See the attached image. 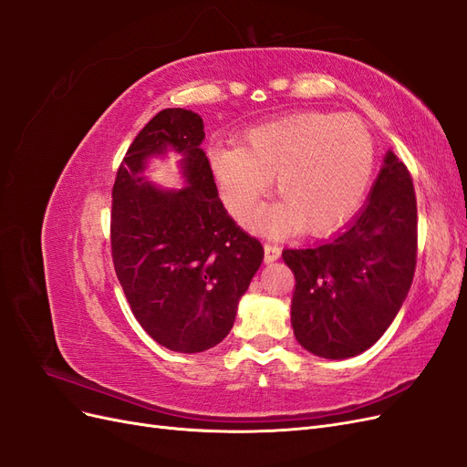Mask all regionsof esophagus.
Listing matches in <instances>:
<instances>
[{
  "label": "esophagus",
  "instance_id": "esophagus-1",
  "mask_svg": "<svg viewBox=\"0 0 467 467\" xmlns=\"http://www.w3.org/2000/svg\"><path fill=\"white\" fill-rule=\"evenodd\" d=\"M280 257V247L275 244H265V263H275Z\"/></svg>",
  "mask_w": 467,
  "mask_h": 467
}]
</instances>
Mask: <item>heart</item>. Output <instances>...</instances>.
<instances>
[{
	"instance_id": "b5f03b06",
	"label": "heart",
	"mask_w": 467,
	"mask_h": 467,
	"mask_svg": "<svg viewBox=\"0 0 467 467\" xmlns=\"http://www.w3.org/2000/svg\"><path fill=\"white\" fill-rule=\"evenodd\" d=\"M208 163L235 216H245L275 177L282 201L251 216L255 230L278 235L302 225L325 235L343 228L364 204L376 146L357 117L306 110L247 130L245 146H210Z\"/></svg>"
}]
</instances>
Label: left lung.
Here are the masks:
<instances>
[{
  "label": "left lung",
  "mask_w": 467,
  "mask_h": 467,
  "mask_svg": "<svg viewBox=\"0 0 467 467\" xmlns=\"http://www.w3.org/2000/svg\"><path fill=\"white\" fill-rule=\"evenodd\" d=\"M296 278L292 327L321 358L370 348L398 316L417 265V199L411 173L393 151L362 206L331 242L285 249Z\"/></svg>",
  "instance_id": "left-lung-1"
}]
</instances>
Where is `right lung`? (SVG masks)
I'll use <instances>...</instances> for the list:
<instances>
[{"label": "right lung", "instance_id": "obj_1", "mask_svg": "<svg viewBox=\"0 0 467 467\" xmlns=\"http://www.w3.org/2000/svg\"><path fill=\"white\" fill-rule=\"evenodd\" d=\"M202 119L163 109L134 138L112 187L110 249L138 323L161 347L202 352L230 333L237 302L263 263V245L225 212L204 150ZM183 155L188 187L145 181L147 160Z\"/></svg>", "mask_w": 467, "mask_h": 467}]
</instances>
